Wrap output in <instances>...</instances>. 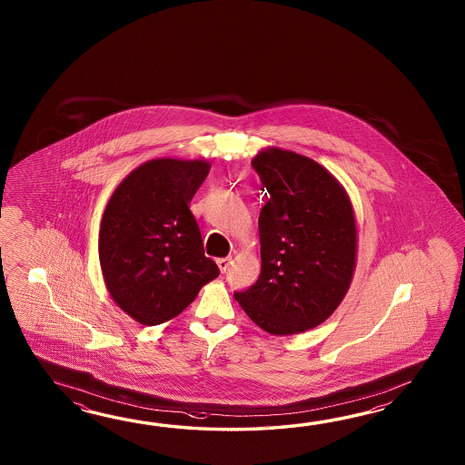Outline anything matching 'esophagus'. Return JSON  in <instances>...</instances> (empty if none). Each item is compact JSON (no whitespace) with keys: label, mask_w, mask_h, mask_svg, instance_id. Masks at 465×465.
I'll list each match as a JSON object with an SVG mask.
<instances>
[{"label":"esophagus","mask_w":465,"mask_h":465,"mask_svg":"<svg viewBox=\"0 0 465 465\" xmlns=\"http://www.w3.org/2000/svg\"><path fill=\"white\" fill-rule=\"evenodd\" d=\"M216 262H218L219 271L226 272L229 269V264H231V257H221Z\"/></svg>","instance_id":"esophagus-1"}]
</instances>
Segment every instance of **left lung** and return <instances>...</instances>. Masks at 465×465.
Masks as SVG:
<instances>
[{
    "label": "left lung",
    "mask_w": 465,
    "mask_h": 465,
    "mask_svg": "<svg viewBox=\"0 0 465 465\" xmlns=\"http://www.w3.org/2000/svg\"><path fill=\"white\" fill-rule=\"evenodd\" d=\"M251 164L269 193L259 214L261 276L234 297L269 334H301L322 324L352 282V203L324 166L294 151L271 146Z\"/></svg>",
    "instance_id": "1"
}]
</instances>
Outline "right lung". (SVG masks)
I'll return each instance as SVG.
<instances>
[{
    "instance_id": "1",
    "label": "right lung",
    "mask_w": 465,
    "mask_h": 465,
    "mask_svg": "<svg viewBox=\"0 0 465 465\" xmlns=\"http://www.w3.org/2000/svg\"><path fill=\"white\" fill-rule=\"evenodd\" d=\"M209 168L204 159H151L109 198L99 226L101 272L116 306L139 324L168 322L219 276L188 206Z\"/></svg>"
}]
</instances>
